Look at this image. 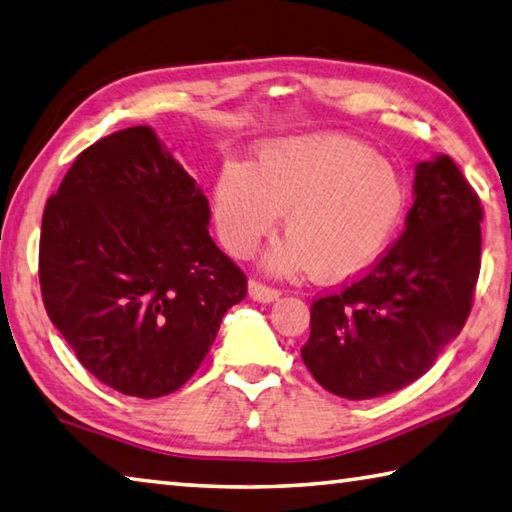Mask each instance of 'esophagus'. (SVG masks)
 I'll return each mask as SVG.
<instances>
[{
    "mask_svg": "<svg viewBox=\"0 0 512 512\" xmlns=\"http://www.w3.org/2000/svg\"><path fill=\"white\" fill-rule=\"evenodd\" d=\"M249 296L260 303H272L278 296H281V292H278L276 287H269L260 281H249Z\"/></svg>",
    "mask_w": 512,
    "mask_h": 512,
    "instance_id": "obj_1",
    "label": "esophagus"
}]
</instances>
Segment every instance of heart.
<instances>
[{
	"mask_svg": "<svg viewBox=\"0 0 512 512\" xmlns=\"http://www.w3.org/2000/svg\"><path fill=\"white\" fill-rule=\"evenodd\" d=\"M403 209L406 185L392 162L343 136L267 142L252 167L225 165L214 191L218 236L231 254H252L285 211L289 236L267 254V267L276 274L314 267L321 281H347L372 267Z\"/></svg>",
	"mask_w": 512,
	"mask_h": 512,
	"instance_id": "1",
	"label": "heart"
}]
</instances>
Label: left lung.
<instances>
[{
  "mask_svg": "<svg viewBox=\"0 0 512 512\" xmlns=\"http://www.w3.org/2000/svg\"><path fill=\"white\" fill-rule=\"evenodd\" d=\"M481 216L479 196L452 158L419 162L397 243L368 274L312 303L301 356L327 392L383 397L432 368L472 310Z\"/></svg>",
  "mask_w": 512,
  "mask_h": 512,
  "instance_id": "1",
  "label": "left lung"
}]
</instances>
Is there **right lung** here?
I'll list each match as a JSON object with an SVG mask.
<instances>
[{
	"label": "right lung",
	"instance_id": "obj_1",
	"mask_svg": "<svg viewBox=\"0 0 512 512\" xmlns=\"http://www.w3.org/2000/svg\"><path fill=\"white\" fill-rule=\"evenodd\" d=\"M209 202L149 127L91 144L46 202V314L95 379L127 397L176 392L247 276L209 236Z\"/></svg>",
	"mask_w": 512,
	"mask_h": 512
}]
</instances>
